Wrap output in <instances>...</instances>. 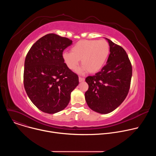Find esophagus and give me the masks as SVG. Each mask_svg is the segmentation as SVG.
Returning <instances> with one entry per match:
<instances>
[{
	"mask_svg": "<svg viewBox=\"0 0 156 156\" xmlns=\"http://www.w3.org/2000/svg\"><path fill=\"white\" fill-rule=\"evenodd\" d=\"M84 81V78H81V77H79V81L81 83V82H83Z\"/></svg>",
	"mask_w": 156,
	"mask_h": 156,
	"instance_id": "34e87169",
	"label": "esophagus"
}]
</instances>
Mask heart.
Returning <instances> with one entry per match:
<instances>
[{
	"label": "heart",
	"mask_w": 156,
	"mask_h": 156,
	"mask_svg": "<svg viewBox=\"0 0 156 156\" xmlns=\"http://www.w3.org/2000/svg\"><path fill=\"white\" fill-rule=\"evenodd\" d=\"M110 54V45L105 40H81L71 49V52H64L62 58L71 70H75L80 60L83 66L78 72L87 70L90 73L99 72L104 66Z\"/></svg>",
	"instance_id": "1"
}]
</instances>
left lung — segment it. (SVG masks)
<instances>
[{
    "label": "left lung",
    "instance_id": "obj_1",
    "mask_svg": "<svg viewBox=\"0 0 156 156\" xmlns=\"http://www.w3.org/2000/svg\"><path fill=\"white\" fill-rule=\"evenodd\" d=\"M110 45V54L101 72L87 76L88 90L85 100L91 110L102 114L116 109L126 98L130 87L132 66L125 51L105 38Z\"/></svg>",
    "mask_w": 156,
    "mask_h": 156
}]
</instances>
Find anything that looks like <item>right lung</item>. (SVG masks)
<instances>
[{"mask_svg":"<svg viewBox=\"0 0 156 156\" xmlns=\"http://www.w3.org/2000/svg\"><path fill=\"white\" fill-rule=\"evenodd\" d=\"M72 44L69 38L51 33L38 39L27 55L24 87L30 99L43 112L63 110L79 84L78 75L62 58L63 51Z\"/></svg>","mask_w":156,"mask_h":156,"instance_id":"right-lung-1","label":"right lung"}]
</instances>
